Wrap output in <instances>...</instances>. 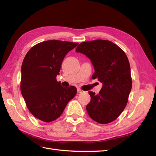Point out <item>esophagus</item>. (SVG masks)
<instances>
[{
    "label": "esophagus",
    "mask_w": 156,
    "mask_h": 156,
    "mask_svg": "<svg viewBox=\"0 0 156 156\" xmlns=\"http://www.w3.org/2000/svg\"><path fill=\"white\" fill-rule=\"evenodd\" d=\"M77 92H78V93H81V92H83V90H82L81 89H80V88H78L77 89Z\"/></svg>",
    "instance_id": "34e87169"
}]
</instances>
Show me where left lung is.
I'll list each match as a JSON object with an SVG mask.
<instances>
[{
    "mask_svg": "<svg viewBox=\"0 0 156 156\" xmlns=\"http://www.w3.org/2000/svg\"><path fill=\"white\" fill-rule=\"evenodd\" d=\"M76 51L90 59L95 70L92 78L103 84L98 94L88 92L91 98L87 106L88 114L101 124L115 121L127 105L132 87L130 64L125 53L104 39L82 42Z\"/></svg>",
    "mask_w": 156,
    "mask_h": 156,
    "instance_id": "obj_1",
    "label": "left lung"
}]
</instances>
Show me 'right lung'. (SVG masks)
Segmentation results:
<instances>
[{
    "instance_id": "add662e5",
    "label": "right lung",
    "mask_w": 156,
    "mask_h": 156,
    "mask_svg": "<svg viewBox=\"0 0 156 156\" xmlns=\"http://www.w3.org/2000/svg\"><path fill=\"white\" fill-rule=\"evenodd\" d=\"M78 43L48 40L36 44L27 53L21 66V92L35 117L51 122L60 117L77 90L64 88L56 80L66 55Z\"/></svg>"
}]
</instances>
